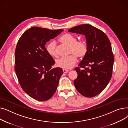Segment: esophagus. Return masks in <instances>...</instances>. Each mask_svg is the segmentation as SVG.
<instances>
[{"label": "esophagus", "mask_w": 128, "mask_h": 128, "mask_svg": "<svg viewBox=\"0 0 128 128\" xmlns=\"http://www.w3.org/2000/svg\"><path fill=\"white\" fill-rule=\"evenodd\" d=\"M63 72L64 73V74H66V73H68V70H63Z\"/></svg>", "instance_id": "esophagus-1"}]
</instances>
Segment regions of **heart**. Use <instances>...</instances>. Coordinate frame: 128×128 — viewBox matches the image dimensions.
Masks as SVG:
<instances>
[{"label":"heart","mask_w":128,"mask_h":128,"mask_svg":"<svg viewBox=\"0 0 128 128\" xmlns=\"http://www.w3.org/2000/svg\"><path fill=\"white\" fill-rule=\"evenodd\" d=\"M60 42L70 46V53L72 54L62 58L56 60V64L58 68L64 70L72 68L77 62V56L83 58L88 52V46L84 40L77 41V38L69 33H66L59 38ZM46 50L49 54L53 57H57L56 43L54 41L49 42L46 46Z\"/></svg>","instance_id":"heart-1"}]
</instances>
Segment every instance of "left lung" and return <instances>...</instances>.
I'll list each match as a JSON object with an SVG mask.
<instances>
[{"label":"left lung","mask_w":128,"mask_h":128,"mask_svg":"<svg viewBox=\"0 0 128 128\" xmlns=\"http://www.w3.org/2000/svg\"><path fill=\"white\" fill-rule=\"evenodd\" d=\"M68 31L84 35L88 46L86 54L75 68L78 74L75 86L84 96H95L112 78L114 58L110 42L103 31L89 24L78 25Z\"/></svg>","instance_id":"8db88e82"}]
</instances>
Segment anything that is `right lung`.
Here are the masks:
<instances>
[{"instance_id":"add662e5","label":"right lung","mask_w":128,"mask_h":128,"mask_svg":"<svg viewBox=\"0 0 128 128\" xmlns=\"http://www.w3.org/2000/svg\"><path fill=\"white\" fill-rule=\"evenodd\" d=\"M63 30L32 27L20 38L15 51V70L22 89L39 101L49 100L55 93L62 68H51L54 60L45 44Z\"/></svg>"}]
</instances>
